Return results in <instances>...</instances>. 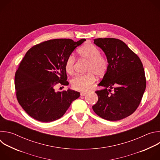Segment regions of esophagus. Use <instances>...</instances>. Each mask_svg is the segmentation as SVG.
I'll return each instance as SVG.
<instances>
[{
    "label": "esophagus",
    "instance_id": "obj_1",
    "mask_svg": "<svg viewBox=\"0 0 160 160\" xmlns=\"http://www.w3.org/2000/svg\"><path fill=\"white\" fill-rule=\"evenodd\" d=\"M86 94H87V92H80V96H84L86 95Z\"/></svg>",
    "mask_w": 160,
    "mask_h": 160
}]
</instances>
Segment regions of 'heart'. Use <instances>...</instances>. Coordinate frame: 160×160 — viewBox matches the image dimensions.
Instances as JSON below:
<instances>
[{
	"label": "heart",
	"instance_id": "1",
	"mask_svg": "<svg viewBox=\"0 0 160 160\" xmlns=\"http://www.w3.org/2000/svg\"><path fill=\"white\" fill-rule=\"evenodd\" d=\"M78 56L82 60L87 61L85 75H79L73 77L71 80L72 87L79 91L87 90L96 81V75L99 77L104 76L108 69L107 58L101 54L100 50L92 43L85 44L77 51ZM65 70L69 75L75 73L76 59L73 55L68 56L64 64Z\"/></svg>",
	"mask_w": 160,
	"mask_h": 160
}]
</instances>
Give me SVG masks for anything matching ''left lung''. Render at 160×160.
I'll list each match as a JSON object with an SVG mask.
<instances>
[{
    "label": "left lung",
    "mask_w": 160,
    "mask_h": 160,
    "mask_svg": "<svg viewBox=\"0 0 160 160\" xmlns=\"http://www.w3.org/2000/svg\"><path fill=\"white\" fill-rule=\"evenodd\" d=\"M105 53L108 69L96 91L98 101L92 106L101 118L109 121L125 118L138 108L146 87L142 63L123 41L114 38L94 39ZM113 91H112V89Z\"/></svg>",
    "instance_id": "obj_1"
}]
</instances>
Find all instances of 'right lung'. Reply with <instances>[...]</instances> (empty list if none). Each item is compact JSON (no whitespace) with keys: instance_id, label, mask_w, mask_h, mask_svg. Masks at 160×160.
<instances>
[{"instance_id":"1","label":"right lung","mask_w":160,"mask_h":160,"mask_svg":"<svg viewBox=\"0 0 160 160\" xmlns=\"http://www.w3.org/2000/svg\"><path fill=\"white\" fill-rule=\"evenodd\" d=\"M86 39H52L30 48L15 73L16 98L31 117L42 122L61 118L80 92L68 89L55 92L58 84L68 85L64 64L67 58Z\"/></svg>"}]
</instances>
